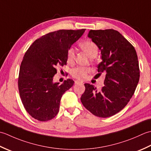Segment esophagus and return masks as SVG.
Listing matches in <instances>:
<instances>
[{
	"instance_id": "1",
	"label": "esophagus",
	"mask_w": 151,
	"mask_h": 151,
	"mask_svg": "<svg viewBox=\"0 0 151 151\" xmlns=\"http://www.w3.org/2000/svg\"><path fill=\"white\" fill-rule=\"evenodd\" d=\"M82 83H83V82L78 81V80H76V81H75V84H82Z\"/></svg>"
}]
</instances>
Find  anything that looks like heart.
<instances>
[{
  "label": "heart",
  "instance_id": "heart-1",
  "mask_svg": "<svg viewBox=\"0 0 151 151\" xmlns=\"http://www.w3.org/2000/svg\"><path fill=\"white\" fill-rule=\"evenodd\" d=\"M79 47L83 51H84L91 58H95L98 53V47L97 45L94 42L91 40H85L81 42L79 44ZM76 58V51L74 48L71 47L67 51L66 59L68 63H72L75 60ZM90 72L88 68L85 67H76L73 68L71 74L73 78H76L79 80H83L86 79L87 76V73Z\"/></svg>",
  "mask_w": 151,
  "mask_h": 151
}]
</instances>
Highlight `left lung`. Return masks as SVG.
I'll return each mask as SVG.
<instances>
[{
	"mask_svg": "<svg viewBox=\"0 0 151 151\" xmlns=\"http://www.w3.org/2000/svg\"><path fill=\"white\" fill-rule=\"evenodd\" d=\"M88 37L101 51L102 61L98 72H105L104 87L97 90L85 83L81 101L95 116L106 118L115 115L127 105L139 79L136 50L119 32L113 29L91 30Z\"/></svg>",
	"mask_w": 151,
	"mask_h": 151,
	"instance_id": "left-lung-1",
	"label": "left lung"
}]
</instances>
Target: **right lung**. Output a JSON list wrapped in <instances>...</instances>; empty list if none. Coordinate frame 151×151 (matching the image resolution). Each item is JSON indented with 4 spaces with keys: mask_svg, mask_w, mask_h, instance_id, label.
<instances>
[{
    "mask_svg": "<svg viewBox=\"0 0 151 151\" xmlns=\"http://www.w3.org/2000/svg\"><path fill=\"white\" fill-rule=\"evenodd\" d=\"M85 29L58 30L36 40L24 54L18 79L19 95L24 109L40 121L53 119L59 111L63 94L74 81L68 79L53 83L57 68L66 65L68 49Z\"/></svg>",
    "mask_w": 151,
    "mask_h": 151,
    "instance_id": "1",
    "label": "right lung"
}]
</instances>
